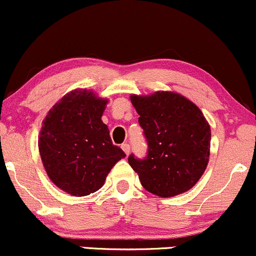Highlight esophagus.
<instances>
[{"label": "esophagus", "mask_w": 256, "mask_h": 256, "mask_svg": "<svg viewBox=\"0 0 256 256\" xmlns=\"http://www.w3.org/2000/svg\"><path fill=\"white\" fill-rule=\"evenodd\" d=\"M120 148H122V150L124 151V154L128 156L129 152H130V146H129V144H122V146H120Z\"/></svg>", "instance_id": "1"}]
</instances>
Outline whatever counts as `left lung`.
Segmentation results:
<instances>
[{
    "mask_svg": "<svg viewBox=\"0 0 256 256\" xmlns=\"http://www.w3.org/2000/svg\"><path fill=\"white\" fill-rule=\"evenodd\" d=\"M148 140L145 160L128 162L142 188L158 197H174L196 185L210 154V126L196 104L175 92L132 94Z\"/></svg>",
    "mask_w": 256,
    "mask_h": 256,
    "instance_id": "8db88e82",
    "label": "left lung"
}]
</instances>
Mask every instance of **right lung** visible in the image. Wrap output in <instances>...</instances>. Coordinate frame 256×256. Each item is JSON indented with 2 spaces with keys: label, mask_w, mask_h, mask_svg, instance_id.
<instances>
[{
  "label": "right lung",
  "mask_w": 256,
  "mask_h": 256,
  "mask_svg": "<svg viewBox=\"0 0 256 256\" xmlns=\"http://www.w3.org/2000/svg\"><path fill=\"white\" fill-rule=\"evenodd\" d=\"M108 102L93 90H71L42 122L38 150L46 173L71 196L99 190L112 166L126 157L111 142L110 130L102 120Z\"/></svg>",
  "instance_id": "right-lung-1"
}]
</instances>
